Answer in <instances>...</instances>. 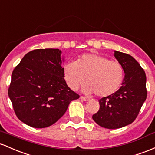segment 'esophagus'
I'll use <instances>...</instances> for the list:
<instances>
[{"label": "esophagus", "instance_id": "34e87169", "mask_svg": "<svg viewBox=\"0 0 155 155\" xmlns=\"http://www.w3.org/2000/svg\"><path fill=\"white\" fill-rule=\"evenodd\" d=\"M80 98H81V100H83V101H88V99L86 98V97H81Z\"/></svg>", "mask_w": 155, "mask_h": 155}]
</instances>
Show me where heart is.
Segmentation results:
<instances>
[{"label":"heart","mask_w":155,"mask_h":155,"mask_svg":"<svg viewBox=\"0 0 155 155\" xmlns=\"http://www.w3.org/2000/svg\"><path fill=\"white\" fill-rule=\"evenodd\" d=\"M66 83L72 90H76L85 82L83 91L94 92L98 97H108L116 93L122 84L124 71L119 62L110 61L102 55L86 53L74 62L66 64L64 68Z\"/></svg>","instance_id":"heart-1"}]
</instances>
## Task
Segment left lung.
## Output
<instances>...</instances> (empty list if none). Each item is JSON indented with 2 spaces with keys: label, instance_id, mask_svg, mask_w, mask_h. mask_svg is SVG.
I'll return each mask as SVG.
<instances>
[{
  "label": "left lung",
  "instance_id": "1",
  "mask_svg": "<svg viewBox=\"0 0 155 155\" xmlns=\"http://www.w3.org/2000/svg\"><path fill=\"white\" fill-rule=\"evenodd\" d=\"M125 75L121 88L110 96L99 100L100 110L92 119L107 129H118L133 123L147 96V77L138 62L131 55L114 51Z\"/></svg>",
  "mask_w": 155,
  "mask_h": 155
}]
</instances>
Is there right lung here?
Here are the masks:
<instances>
[{
  "instance_id": "add662e5",
  "label": "right lung",
  "mask_w": 155,
  "mask_h": 155,
  "mask_svg": "<svg viewBox=\"0 0 155 155\" xmlns=\"http://www.w3.org/2000/svg\"><path fill=\"white\" fill-rule=\"evenodd\" d=\"M59 49H37L22 58L12 74L8 97L20 121L34 128L55 124L71 101L80 97L67 85Z\"/></svg>"
}]
</instances>
